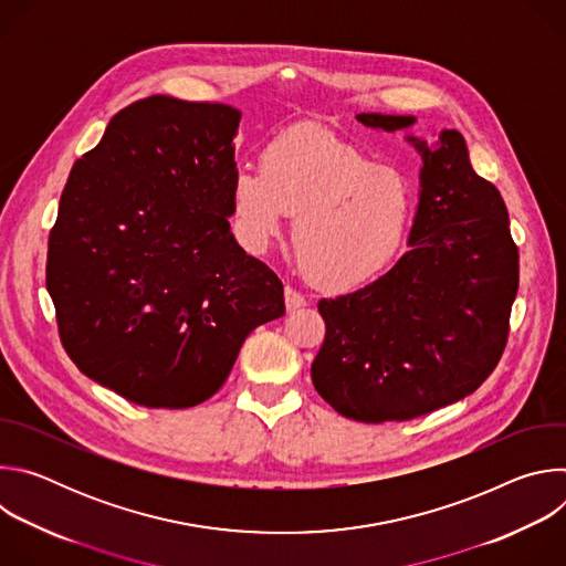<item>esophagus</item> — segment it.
<instances>
[{"mask_svg": "<svg viewBox=\"0 0 566 566\" xmlns=\"http://www.w3.org/2000/svg\"><path fill=\"white\" fill-rule=\"evenodd\" d=\"M284 302H286V311H297V308L306 306L304 295H302V293H297V291H295V289H291V286H286V289H284Z\"/></svg>", "mask_w": 566, "mask_h": 566, "instance_id": "obj_1", "label": "esophagus"}]
</instances>
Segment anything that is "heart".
Segmentation results:
<instances>
[{
	"label": "heart",
	"instance_id": "obj_1",
	"mask_svg": "<svg viewBox=\"0 0 566 566\" xmlns=\"http://www.w3.org/2000/svg\"><path fill=\"white\" fill-rule=\"evenodd\" d=\"M258 166L234 172L230 199L237 230L264 251L295 217L293 251L319 289L349 291L396 258L415 195L408 179L317 127H289L262 149Z\"/></svg>",
	"mask_w": 566,
	"mask_h": 566
}]
</instances>
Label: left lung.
Segmentation results:
<instances>
[{"label": "left lung", "mask_w": 566, "mask_h": 566, "mask_svg": "<svg viewBox=\"0 0 566 566\" xmlns=\"http://www.w3.org/2000/svg\"><path fill=\"white\" fill-rule=\"evenodd\" d=\"M396 132L415 116L358 114ZM423 158L410 251L356 293L319 300L327 334L311 378L354 421H410L472 394L497 367L520 284V253L500 190L481 179L457 129Z\"/></svg>", "instance_id": "1"}]
</instances>
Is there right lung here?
Instances as JSON below:
<instances>
[{
	"instance_id": "1",
	"label": "right lung",
	"mask_w": 566,
	"mask_h": 566,
	"mask_svg": "<svg viewBox=\"0 0 566 566\" xmlns=\"http://www.w3.org/2000/svg\"><path fill=\"white\" fill-rule=\"evenodd\" d=\"M241 112L149 96L80 156L49 234L46 289L77 369L145 408L184 410L228 378L284 286L228 217Z\"/></svg>"
}]
</instances>
